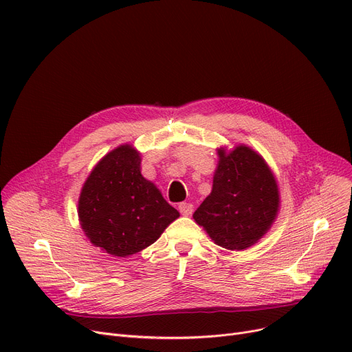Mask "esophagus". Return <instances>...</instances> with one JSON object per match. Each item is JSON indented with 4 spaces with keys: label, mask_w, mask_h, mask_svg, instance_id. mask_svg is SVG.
<instances>
[{
    "label": "esophagus",
    "mask_w": 352,
    "mask_h": 352,
    "mask_svg": "<svg viewBox=\"0 0 352 352\" xmlns=\"http://www.w3.org/2000/svg\"><path fill=\"white\" fill-rule=\"evenodd\" d=\"M178 210H179V212H181L182 215L188 217V215H191V214H192V211H194V206H192V204H190V202H181V204L178 206Z\"/></svg>",
    "instance_id": "esophagus-1"
}]
</instances>
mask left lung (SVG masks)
<instances>
[{
  "label": "left lung",
  "mask_w": 352,
  "mask_h": 352,
  "mask_svg": "<svg viewBox=\"0 0 352 352\" xmlns=\"http://www.w3.org/2000/svg\"><path fill=\"white\" fill-rule=\"evenodd\" d=\"M212 191L194 212V219L227 250L254 245L271 228L280 208L278 186L264 158L250 146L218 150Z\"/></svg>",
  "instance_id": "left-lung-1"
}]
</instances>
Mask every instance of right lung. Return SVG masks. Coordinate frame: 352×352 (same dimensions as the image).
<instances>
[{
    "label": "right lung",
    "mask_w": 352,
    "mask_h": 352,
    "mask_svg": "<svg viewBox=\"0 0 352 352\" xmlns=\"http://www.w3.org/2000/svg\"><path fill=\"white\" fill-rule=\"evenodd\" d=\"M140 153L120 145L91 171L78 199L81 228L102 251L128 256L154 244L179 212L141 175Z\"/></svg>",
    "instance_id": "right-lung-1"
}]
</instances>
